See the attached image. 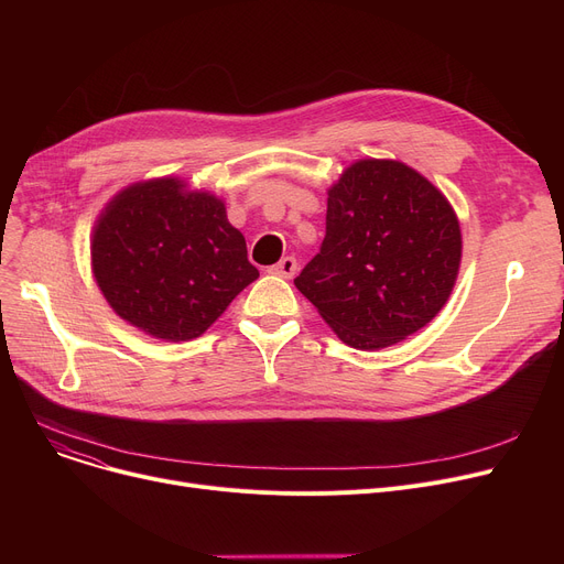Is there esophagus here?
Here are the masks:
<instances>
[{
    "label": "esophagus",
    "instance_id": "34e87169",
    "mask_svg": "<svg viewBox=\"0 0 564 564\" xmlns=\"http://www.w3.org/2000/svg\"><path fill=\"white\" fill-rule=\"evenodd\" d=\"M270 274L283 276V279H292L294 274H297V260H294L292 256L281 258L274 267H270Z\"/></svg>",
    "mask_w": 564,
    "mask_h": 564
}]
</instances>
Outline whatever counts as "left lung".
<instances>
[{
    "mask_svg": "<svg viewBox=\"0 0 564 564\" xmlns=\"http://www.w3.org/2000/svg\"><path fill=\"white\" fill-rule=\"evenodd\" d=\"M462 230L448 198L395 160L347 166L327 198V235L294 279L343 343L381 349L448 302Z\"/></svg>",
    "mask_w": 564,
    "mask_h": 564,
    "instance_id": "obj_1",
    "label": "left lung"
}]
</instances>
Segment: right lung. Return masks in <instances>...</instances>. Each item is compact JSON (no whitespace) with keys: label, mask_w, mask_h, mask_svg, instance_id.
I'll list each match as a JSON object with an SVG mask.
<instances>
[{"label":"right lung","mask_w":564,"mask_h":564,"mask_svg":"<svg viewBox=\"0 0 564 564\" xmlns=\"http://www.w3.org/2000/svg\"><path fill=\"white\" fill-rule=\"evenodd\" d=\"M91 264L118 317L171 343L198 338L258 279L224 200L177 177L134 183L107 203Z\"/></svg>","instance_id":"obj_1"}]
</instances>
